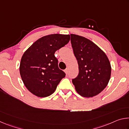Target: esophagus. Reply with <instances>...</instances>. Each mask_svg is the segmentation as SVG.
Returning <instances> with one entry per match:
<instances>
[{"instance_id": "obj_1", "label": "esophagus", "mask_w": 129, "mask_h": 129, "mask_svg": "<svg viewBox=\"0 0 129 129\" xmlns=\"http://www.w3.org/2000/svg\"><path fill=\"white\" fill-rule=\"evenodd\" d=\"M64 72H65V73H66V75H67L68 72V69H65L64 70Z\"/></svg>"}]
</instances>
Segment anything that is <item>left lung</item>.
Segmentation results:
<instances>
[{"label": "left lung", "instance_id": "obj_1", "mask_svg": "<svg viewBox=\"0 0 129 129\" xmlns=\"http://www.w3.org/2000/svg\"><path fill=\"white\" fill-rule=\"evenodd\" d=\"M74 54L79 73L72 80L77 92L84 97L97 95L108 85L111 65L106 54L93 41L84 37L71 34Z\"/></svg>", "mask_w": 129, "mask_h": 129}]
</instances>
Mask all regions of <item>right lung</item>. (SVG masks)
Returning <instances> with one entry per match:
<instances>
[{
	"mask_svg": "<svg viewBox=\"0 0 129 129\" xmlns=\"http://www.w3.org/2000/svg\"><path fill=\"white\" fill-rule=\"evenodd\" d=\"M69 35L52 34L36 40L21 57L20 74L30 93L39 97L53 94L65 73L58 68L54 53L67 44Z\"/></svg>",
	"mask_w": 129,
	"mask_h": 129,
	"instance_id": "obj_1",
	"label": "right lung"
}]
</instances>
